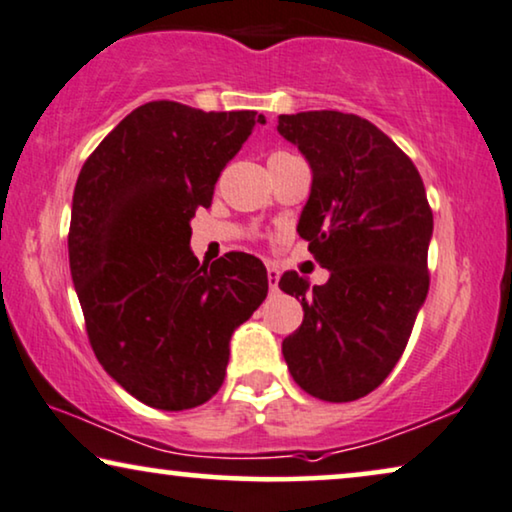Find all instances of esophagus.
<instances>
[{"label": "esophagus", "mask_w": 512, "mask_h": 512, "mask_svg": "<svg viewBox=\"0 0 512 512\" xmlns=\"http://www.w3.org/2000/svg\"><path fill=\"white\" fill-rule=\"evenodd\" d=\"M267 276H269V288H271V292H276V290H278V271H276L274 267H269Z\"/></svg>", "instance_id": "obj_1"}]
</instances>
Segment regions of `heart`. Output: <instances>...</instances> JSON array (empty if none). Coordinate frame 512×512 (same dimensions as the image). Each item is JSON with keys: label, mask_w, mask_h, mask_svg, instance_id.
Instances as JSON below:
<instances>
[{"label": "heart", "mask_w": 512, "mask_h": 512, "mask_svg": "<svg viewBox=\"0 0 512 512\" xmlns=\"http://www.w3.org/2000/svg\"><path fill=\"white\" fill-rule=\"evenodd\" d=\"M274 156H285V154H274ZM274 156H271V159H274Z\"/></svg>", "instance_id": "obj_1"}]
</instances>
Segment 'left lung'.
Wrapping results in <instances>:
<instances>
[{"instance_id":"left-lung-1","label":"left lung","mask_w":512,"mask_h":512,"mask_svg":"<svg viewBox=\"0 0 512 512\" xmlns=\"http://www.w3.org/2000/svg\"><path fill=\"white\" fill-rule=\"evenodd\" d=\"M278 133L311 163L297 231L330 269L325 285L295 271L278 283L304 309L283 356L313 398L351 403L384 384L410 342L431 283L433 210L410 156L358 114H281Z\"/></svg>"}]
</instances>
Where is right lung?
<instances>
[{
    "instance_id": "right-lung-1",
    "label": "right lung",
    "mask_w": 512,
    "mask_h": 512,
    "mask_svg": "<svg viewBox=\"0 0 512 512\" xmlns=\"http://www.w3.org/2000/svg\"><path fill=\"white\" fill-rule=\"evenodd\" d=\"M257 124L252 109L154 100L81 166L67 250L88 342L109 377L156 410H192L220 391L229 339L267 297L257 257L227 252L208 267L189 250V220Z\"/></svg>"
}]
</instances>
